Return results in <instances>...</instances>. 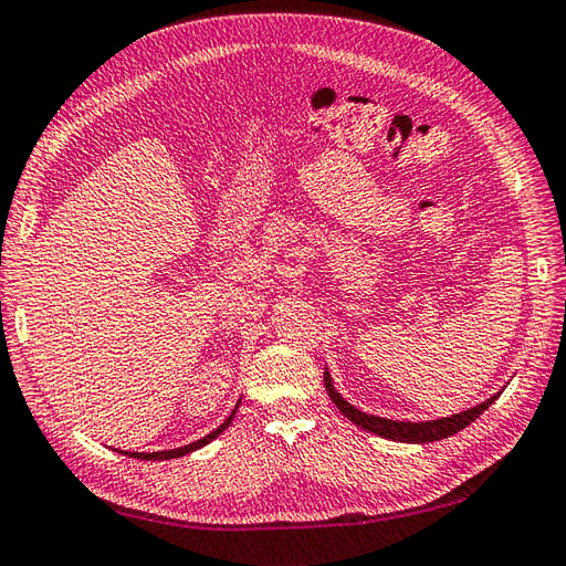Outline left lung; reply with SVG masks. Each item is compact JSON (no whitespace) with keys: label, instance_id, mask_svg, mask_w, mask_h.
<instances>
[{"label":"left lung","instance_id":"obj_1","mask_svg":"<svg viewBox=\"0 0 566 566\" xmlns=\"http://www.w3.org/2000/svg\"><path fill=\"white\" fill-rule=\"evenodd\" d=\"M325 388H327V396L332 398L334 406L342 410L344 418H349L354 424H359L361 430H368V432H374V434L386 437V440L410 442V444L437 442V440H444V437H449V434H457L459 430H464L467 424L474 422L479 415L486 410L495 398H499V396H491L486 402H481V406L471 408V410H464V412H459V415H452V418H442V420H432V422H398V420L376 418V415H366L359 408L349 406V402L344 400L337 394V390H334L329 374H325Z\"/></svg>","mask_w":566,"mask_h":566}]
</instances>
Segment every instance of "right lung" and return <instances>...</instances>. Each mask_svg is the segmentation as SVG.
Listing matches in <instances>:
<instances>
[{"mask_svg": "<svg viewBox=\"0 0 566 566\" xmlns=\"http://www.w3.org/2000/svg\"><path fill=\"white\" fill-rule=\"evenodd\" d=\"M237 412V410H234ZM234 412L229 415V418L219 424V428L214 430V432H210L207 437H202V440H198V442H192V444H188V447H180V449H168V452H151V454H142V452H124V454H129V457H134V459H146V461H156V459H176V457H186V454H190V452H195V449H200V447H205V444H210L217 434H222L227 428H229V422L234 420Z\"/></svg>", "mask_w": 566, "mask_h": 566, "instance_id": "1", "label": "right lung"}]
</instances>
